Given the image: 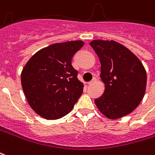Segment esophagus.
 Here are the masks:
<instances>
[{
    "label": "esophagus",
    "instance_id": "obj_1",
    "mask_svg": "<svg viewBox=\"0 0 155 155\" xmlns=\"http://www.w3.org/2000/svg\"><path fill=\"white\" fill-rule=\"evenodd\" d=\"M97 81V79H96V78L95 77H94L93 78V80L91 81H89V82H88V84H92L93 83H94L95 81Z\"/></svg>",
    "mask_w": 155,
    "mask_h": 155
}]
</instances>
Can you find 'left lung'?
I'll list each match as a JSON object with an SVG mask.
<instances>
[{
  "label": "left lung",
  "mask_w": 155,
  "mask_h": 155,
  "mask_svg": "<svg viewBox=\"0 0 155 155\" xmlns=\"http://www.w3.org/2000/svg\"><path fill=\"white\" fill-rule=\"evenodd\" d=\"M101 63L100 77L105 90L94 100L107 118L117 119L138 107L146 88V71L136 55L115 41L94 40L89 43Z\"/></svg>",
  "instance_id": "1"
}]
</instances>
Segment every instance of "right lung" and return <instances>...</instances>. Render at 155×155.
Listing matches in <instances>:
<instances>
[{
    "label": "right lung",
    "mask_w": 155,
    "mask_h": 155,
    "mask_svg": "<svg viewBox=\"0 0 155 155\" xmlns=\"http://www.w3.org/2000/svg\"><path fill=\"white\" fill-rule=\"evenodd\" d=\"M82 41L54 43L41 49L26 63L21 73L25 97L34 112L46 119L68 114L83 93L72 57Z\"/></svg>",
    "instance_id": "add662e5"
}]
</instances>
